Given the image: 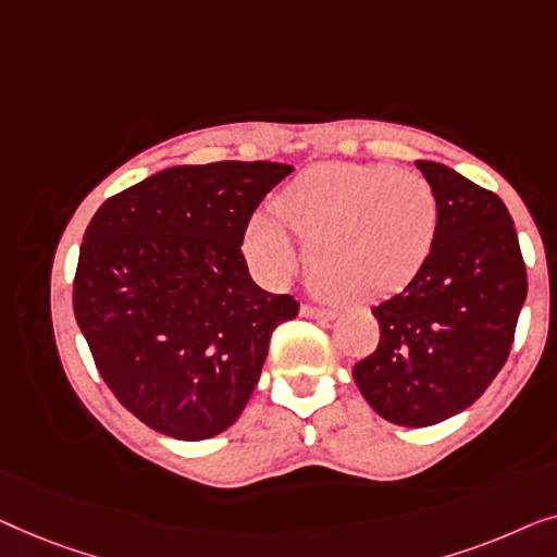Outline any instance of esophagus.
Here are the masks:
<instances>
[{"label":"esophagus","mask_w":557,"mask_h":557,"mask_svg":"<svg viewBox=\"0 0 557 557\" xmlns=\"http://www.w3.org/2000/svg\"><path fill=\"white\" fill-rule=\"evenodd\" d=\"M300 315L302 318H310V320H335L338 318V312L335 310H325V308H315V305H302L300 308Z\"/></svg>","instance_id":"obj_1"}]
</instances>
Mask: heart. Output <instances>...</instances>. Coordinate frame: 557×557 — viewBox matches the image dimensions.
Returning <instances> with one entry per match:
<instances>
[{
  "instance_id": "obj_1",
  "label": "heart",
  "mask_w": 557,
  "mask_h": 557,
  "mask_svg": "<svg viewBox=\"0 0 557 557\" xmlns=\"http://www.w3.org/2000/svg\"><path fill=\"white\" fill-rule=\"evenodd\" d=\"M249 219L245 247L264 277L297 268L295 232L310 242L312 280L343 300H373L409 285L434 249L432 184L388 163H315Z\"/></svg>"
}]
</instances>
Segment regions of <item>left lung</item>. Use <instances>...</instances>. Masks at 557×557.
<instances>
[{
	"instance_id": "1",
	"label": "left lung",
	"mask_w": 557,
	"mask_h": 557,
	"mask_svg": "<svg viewBox=\"0 0 557 557\" xmlns=\"http://www.w3.org/2000/svg\"><path fill=\"white\" fill-rule=\"evenodd\" d=\"M438 201L434 249L401 293L375 305L379 348L354 368L371 409L398 426L465 411L510 356L528 277L503 199L444 163L417 161Z\"/></svg>"
}]
</instances>
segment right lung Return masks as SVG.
Instances as JSON below:
<instances>
[{"label": "right lung", "mask_w": 557, "mask_h": 557, "mask_svg": "<svg viewBox=\"0 0 557 557\" xmlns=\"http://www.w3.org/2000/svg\"><path fill=\"white\" fill-rule=\"evenodd\" d=\"M293 166H171L108 199L85 230L73 308L115 398L153 432L201 442L239 419L272 331L300 310L249 277L252 211Z\"/></svg>", "instance_id": "right-lung-1"}]
</instances>
